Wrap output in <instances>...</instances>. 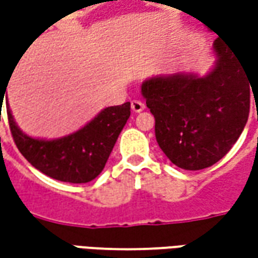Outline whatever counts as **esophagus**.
Returning <instances> with one entry per match:
<instances>
[{
    "label": "esophagus",
    "instance_id": "esophagus-1",
    "mask_svg": "<svg viewBox=\"0 0 258 258\" xmlns=\"http://www.w3.org/2000/svg\"><path fill=\"white\" fill-rule=\"evenodd\" d=\"M131 107H132V110H134L135 113H139V112H142L145 109V103L141 102V100H132L131 102Z\"/></svg>",
    "mask_w": 258,
    "mask_h": 258
}]
</instances>
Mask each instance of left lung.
<instances>
[{
	"label": "left lung",
	"mask_w": 258,
	"mask_h": 258,
	"mask_svg": "<svg viewBox=\"0 0 258 258\" xmlns=\"http://www.w3.org/2000/svg\"><path fill=\"white\" fill-rule=\"evenodd\" d=\"M213 50L217 60L208 75H161L142 83L156 142L186 171L208 168L227 155L247 123L251 92L254 99L257 94L258 64L220 38Z\"/></svg>",
	"instance_id": "left-lung-1"
}]
</instances>
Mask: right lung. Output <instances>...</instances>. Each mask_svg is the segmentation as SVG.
Here are the masks:
<instances>
[{
  "mask_svg": "<svg viewBox=\"0 0 258 258\" xmlns=\"http://www.w3.org/2000/svg\"><path fill=\"white\" fill-rule=\"evenodd\" d=\"M4 94L0 93V107ZM7 116L18 151L35 169L57 181L85 183L103 171L131 116V103L106 107L82 129L57 139H37L25 135L15 123L8 102Z\"/></svg>",
  "mask_w": 258,
  "mask_h": 258,
  "instance_id": "obj_1",
  "label": "right lung"
}]
</instances>
